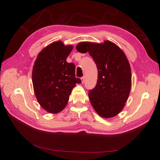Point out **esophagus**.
Returning <instances> with one entry per match:
<instances>
[{
  "label": "esophagus",
  "mask_w": 160,
  "mask_h": 160,
  "mask_svg": "<svg viewBox=\"0 0 160 160\" xmlns=\"http://www.w3.org/2000/svg\"><path fill=\"white\" fill-rule=\"evenodd\" d=\"M84 79H85V78H84V77L81 78V81H82V83L84 82Z\"/></svg>",
  "instance_id": "1"
}]
</instances>
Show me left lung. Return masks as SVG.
I'll return each instance as SVG.
<instances>
[{
  "instance_id": "8db88e82",
  "label": "left lung",
  "mask_w": 160,
  "mask_h": 160,
  "mask_svg": "<svg viewBox=\"0 0 160 160\" xmlns=\"http://www.w3.org/2000/svg\"><path fill=\"white\" fill-rule=\"evenodd\" d=\"M76 49L89 52L98 68V80L89 98L101 117L117 115L127 102L131 87V71L128 60L120 47L108 40L104 43L82 42Z\"/></svg>"
}]
</instances>
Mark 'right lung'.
Listing matches in <instances>:
<instances>
[{"label":"right lung","mask_w":160,"mask_h":160,"mask_svg":"<svg viewBox=\"0 0 160 160\" xmlns=\"http://www.w3.org/2000/svg\"><path fill=\"white\" fill-rule=\"evenodd\" d=\"M72 45L58 41L50 44L39 53L32 71V82L38 103L51 113L63 110L76 84L81 83L76 77V67L68 63L67 58Z\"/></svg>","instance_id":"right-lung-1"}]
</instances>
